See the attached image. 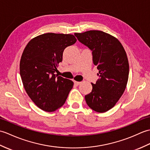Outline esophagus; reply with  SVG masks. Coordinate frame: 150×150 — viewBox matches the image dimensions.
Masks as SVG:
<instances>
[{
	"label": "esophagus",
	"mask_w": 150,
	"mask_h": 150,
	"mask_svg": "<svg viewBox=\"0 0 150 150\" xmlns=\"http://www.w3.org/2000/svg\"><path fill=\"white\" fill-rule=\"evenodd\" d=\"M81 83V82H79V81H74V84L76 85H79V84Z\"/></svg>",
	"instance_id": "esophagus-1"
}]
</instances>
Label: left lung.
I'll use <instances>...</instances> for the list:
<instances>
[{"label":"left lung","instance_id":"1","mask_svg":"<svg viewBox=\"0 0 150 150\" xmlns=\"http://www.w3.org/2000/svg\"><path fill=\"white\" fill-rule=\"evenodd\" d=\"M79 42L92 51V60L99 70V78L85 96L93 110L105 112L114 107L127 85L129 64L121 42L114 36L97 30L75 33Z\"/></svg>","mask_w":150,"mask_h":150}]
</instances>
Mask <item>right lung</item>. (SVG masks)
I'll return each mask as SVG.
<instances>
[{
  "label": "right lung",
  "mask_w": 150,
  "mask_h": 150,
  "mask_svg": "<svg viewBox=\"0 0 150 150\" xmlns=\"http://www.w3.org/2000/svg\"><path fill=\"white\" fill-rule=\"evenodd\" d=\"M70 34L48 33L30 40L23 51L20 74L26 92L38 108L54 112L64 105L74 83L54 73L63 52L75 44Z\"/></svg>",
  "instance_id": "right-lung-1"
}]
</instances>
